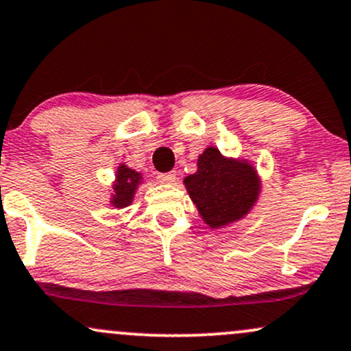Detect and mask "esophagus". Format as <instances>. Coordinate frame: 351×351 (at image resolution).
Segmentation results:
<instances>
[{
    "instance_id": "esophagus-1",
    "label": "esophagus",
    "mask_w": 351,
    "mask_h": 351,
    "mask_svg": "<svg viewBox=\"0 0 351 351\" xmlns=\"http://www.w3.org/2000/svg\"><path fill=\"white\" fill-rule=\"evenodd\" d=\"M159 180H160V182H166V184L174 182V180H176V171L164 172V174H159Z\"/></svg>"
}]
</instances>
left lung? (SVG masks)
<instances>
[{"mask_svg": "<svg viewBox=\"0 0 351 351\" xmlns=\"http://www.w3.org/2000/svg\"><path fill=\"white\" fill-rule=\"evenodd\" d=\"M197 166L195 174L185 177L184 182L208 226L218 228L238 220L253 207L259 180L250 164L228 160L215 147H208Z\"/></svg>", "mask_w": 351, "mask_h": 351, "instance_id": "obj_1", "label": "left lung"}]
</instances>
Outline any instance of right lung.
Wrapping results in <instances>:
<instances>
[{"mask_svg": "<svg viewBox=\"0 0 351 351\" xmlns=\"http://www.w3.org/2000/svg\"><path fill=\"white\" fill-rule=\"evenodd\" d=\"M139 182V174L134 172L133 169L126 166H119L118 169V180L114 184V195H113V205L114 207L121 208L131 204L133 200V193L136 185Z\"/></svg>", "mask_w": 351, "mask_h": 351, "instance_id": "add662e5", "label": "right lung"}]
</instances>
